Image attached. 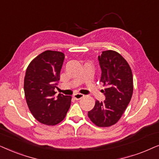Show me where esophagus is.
I'll return each instance as SVG.
<instances>
[{
    "label": "esophagus",
    "instance_id": "34e87169",
    "mask_svg": "<svg viewBox=\"0 0 159 159\" xmlns=\"http://www.w3.org/2000/svg\"><path fill=\"white\" fill-rule=\"evenodd\" d=\"M84 97V95L81 94V93H75V94H73V97L75 99H80L83 98Z\"/></svg>",
    "mask_w": 159,
    "mask_h": 159
}]
</instances>
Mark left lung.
I'll return each mask as SVG.
<instances>
[{"label":"left lung","mask_w":159,"mask_h":159,"mask_svg":"<svg viewBox=\"0 0 159 159\" xmlns=\"http://www.w3.org/2000/svg\"><path fill=\"white\" fill-rule=\"evenodd\" d=\"M98 60L102 70L100 81L106 86L102 90L105 100H96L88 116L99 127H108L118 121L131 100L132 72L125 59L115 51H104Z\"/></svg>","instance_id":"1"}]
</instances>
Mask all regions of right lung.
I'll return each mask as SVG.
<instances>
[{"instance_id":"right-lung-1","label":"right lung","mask_w":159,"mask_h":159,"mask_svg":"<svg viewBox=\"0 0 159 159\" xmlns=\"http://www.w3.org/2000/svg\"><path fill=\"white\" fill-rule=\"evenodd\" d=\"M64 59L62 52L45 51L31 61L25 73L24 91L27 106L34 118L46 125L60 123L70 107V96H55Z\"/></svg>"}]
</instances>
